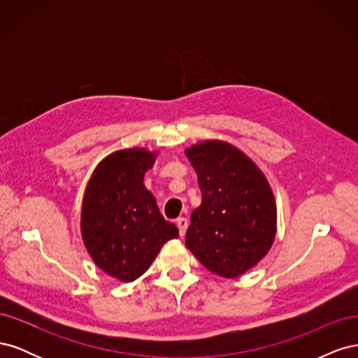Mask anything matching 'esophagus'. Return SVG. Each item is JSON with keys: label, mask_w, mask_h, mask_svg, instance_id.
Returning a JSON list of instances; mask_svg holds the SVG:
<instances>
[{"label": "esophagus", "mask_w": 358, "mask_h": 358, "mask_svg": "<svg viewBox=\"0 0 358 358\" xmlns=\"http://www.w3.org/2000/svg\"><path fill=\"white\" fill-rule=\"evenodd\" d=\"M176 225H178V229H179L180 237L185 236L187 229H188V220H187V218H179V220L176 221Z\"/></svg>", "instance_id": "obj_1"}]
</instances>
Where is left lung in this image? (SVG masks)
<instances>
[{"mask_svg":"<svg viewBox=\"0 0 358 358\" xmlns=\"http://www.w3.org/2000/svg\"><path fill=\"white\" fill-rule=\"evenodd\" d=\"M185 154L197 173L201 204L191 213L185 245L222 278L252 268L272 248L276 204L263 171L221 140L192 145Z\"/></svg>","mask_w":358,"mask_h":358,"instance_id":"left-lung-1","label":"left lung"}]
</instances>
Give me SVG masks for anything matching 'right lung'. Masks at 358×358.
I'll use <instances>...</instances> for the list:
<instances>
[{
  "label": "right lung",
  "mask_w": 358,
  "mask_h": 358,
  "mask_svg": "<svg viewBox=\"0 0 358 358\" xmlns=\"http://www.w3.org/2000/svg\"><path fill=\"white\" fill-rule=\"evenodd\" d=\"M155 157L143 148L116 150L96 166L85 189L80 231L86 251L122 282L142 276L162 245L179 236L143 183Z\"/></svg>",
  "instance_id": "1"
}]
</instances>
